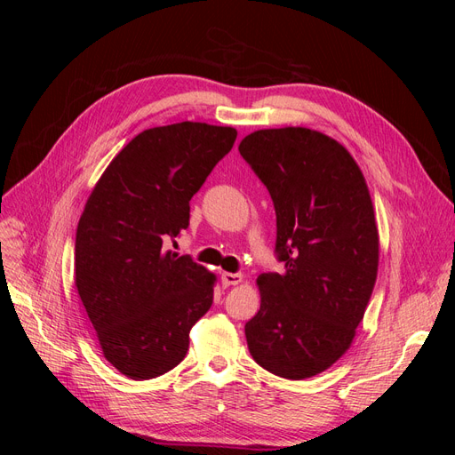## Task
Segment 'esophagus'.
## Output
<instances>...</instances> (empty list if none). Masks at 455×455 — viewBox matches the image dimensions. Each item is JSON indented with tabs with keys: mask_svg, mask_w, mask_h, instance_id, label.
Returning a JSON list of instances; mask_svg holds the SVG:
<instances>
[{
	"mask_svg": "<svg viewBox=\"0 0 455 455\" xmlns=\"http://www.w3.org/2000/svg\"><path fill=\"white\" fill-rule=\"evenodd\" d=\"M220 279H222L224 286H233V284H239L243 281V275L241 273H229V271H222L220 275Z\"/></svg>",
	"mask_w": 455,
	"mask_h": 455,
	"instance_id": "34e87169",
	"label": "esophagus"
}]
</instances>
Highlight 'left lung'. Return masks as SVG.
Here are the masks:
<instances>
[{
    "label": "left lung",
    "mask_w": 455,
    "mask_h": 455,
    "mask_svg": "<svg viewBox=\"0 0 455 455\" xmlns=\"http://www.w3.org/2000/svg\"><path fill=\"white\" fill-rule=\"evenodd\" d=\"M239 151L269 191L284 264L258 277L261 306L244 324L246 343L271 374L311 378L349 349L374 291V206L359 164L326 134L256 131Z\"/></svg>",
    "instance_id": "obj_1"
}]
</instances>
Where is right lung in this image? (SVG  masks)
I'll return each instance as SVG.
<instances>
[{"label": "right lung", "instance_id": "obj_1", "mask_svg": "<svg viewBox=\"0 0 455 455\" xmlns=\"http://www.w3.org/2000/svg\"><path fill=\"white\" fill-rule=\"evenodd\" d=\"M237 131L174 123L140 132L109 163L79 218L76 286L104 356L131 379L184 361L189 330L211 309L214 275L167 244Z\"/></svg>", "mask_w": 455, "mask_h": 455}]
</instances>
